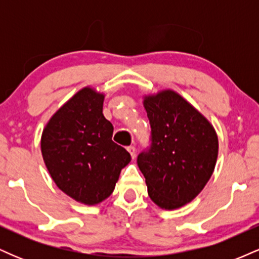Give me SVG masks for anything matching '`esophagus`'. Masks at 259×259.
Wrapping results in <instances>:
<instances>
[{
    "mask_svg": "<svg viewBox=\"0 0 259 259\" xmlns=\"http://www.w3.org/2000/svg\"><path fill=\"white\" fill-rule=\"evenodd\" d=\"M127 151H129V153H130V156H132V158H133V159L135 158V156H136V148L134 147V146H129V147H127Z\"/></svg>",
    "mask_w": 259,
    "mask_h": 259,
    "instance_id": "obj_1",
    "label": "esophagus"
}]
</instances>
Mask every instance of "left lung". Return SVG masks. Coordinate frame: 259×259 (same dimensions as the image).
Masks as SVG:
<instances>
[{"instance_id":"obj_1","label":"left lung","mask_w":259,"mask_h":259,"mask_svg":"<svg viewBox=\"0 0 259 259\" xmlns=\"http://www.w3.org/2000/svg\"><path fill=\"white\" fill-rule=\"evenodd\" d=\"M144 106L151 125L150 146L139 153L138 165L148 196L164 209L183 207L212 177L217 134L200 112L171 90L146 97Z\"/></svg>"}]
</instances>
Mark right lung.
<instances>
[{"label":"right lung","mask_w":259,"mask_h":259,"mask_svg":"<svg viewBox=\"0 0 259 259\" xmlns=\"http://www.w3.org/2000/svg\"><path fill=\"white\" fill-rule=\"evenodd\" d=\"M102 94L90 88L62 106L41 138V152L59 189L85 204H97L112 194L120 170L132 157L112 141L113 125L102 113Z\"/></svg>","instance_id":"1"}]
</instances>
